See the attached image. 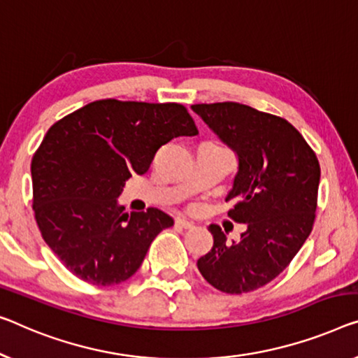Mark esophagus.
Instances as JSON below:
<instances>
[{
  "label": "esophagus",
  "mask_w": 358,
  "mask_h": 358,
  "mask_svg": "<svg viewBox=\"0 0 358 358\" xmlns=\"http://www.w3.org/2000/svg\"><path fill=\"white\" fill-rule=\"evenodd\" d=\"M175 225H177L178 228H185V230H191L194 225L188 220H185V218H177V222H175Z\"/></svg>",
  "instance_id": "34e87169"
}]
</instances>
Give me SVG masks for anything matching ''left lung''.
I'll return each instance as SVG.
<instances>
[{"label":"left lung","mask_w":358,"mask_h":358,"mask_svg":"<svg viewBox=\"0 0 358 358\" xmlns=\"http://www.w3.org/2000/svg\"><path fill=\"white\" fill-rule=\"evenodd\" d=\"M236 154L238 172L225 201L234 222L246 223L239 241L227 243L210 225L213 246L197 268L218 291L243 294L275 280L306 243L317 210L320 164L289 122L246 104L191 106Z\"/></svg>","instance_id":"left-lung-1"}]
</instances>
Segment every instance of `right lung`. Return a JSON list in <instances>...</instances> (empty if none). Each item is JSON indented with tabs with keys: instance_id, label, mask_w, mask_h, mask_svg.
<instances>
[{
	"instance_id": "add662e5",
	"label": "right lung",
	"mask_w": 358,
	"mask_h": 358,
	"mask_svg": "<svg viewBox=\"0 0 358 358\" xmlns=\"http://www.w3.org/2000/svg\"><path fill=\"white\" fill-rule=\"evenodd\" d=\"M194 135L185 106L117 99L90 103L48 130L31 159L34 210L45 243L73 275L96 286L135 275L173 218L154 207L128 215L117 197L159 148Z\"/></svg>"
}]
</instances>
